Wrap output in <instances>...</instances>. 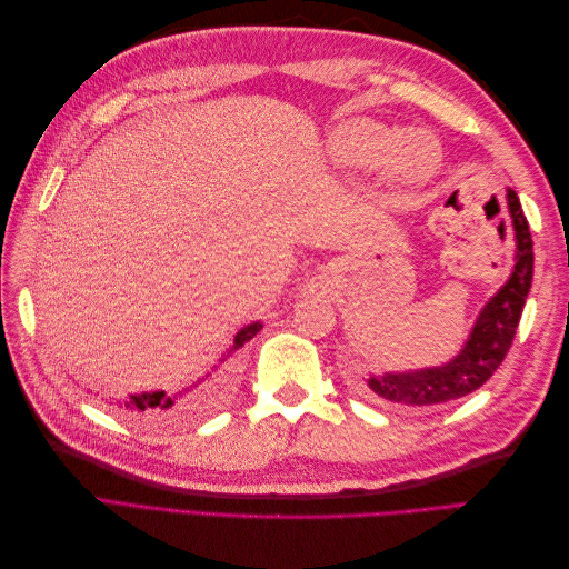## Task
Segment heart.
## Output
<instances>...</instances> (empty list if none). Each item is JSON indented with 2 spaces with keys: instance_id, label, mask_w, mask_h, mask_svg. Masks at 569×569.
<instances>
[{
  "instance_id": "obj_1",
  "label": "heart",
  "mask_w": 569,
  "mask_h": 569,
  "mask_svg": "<svg viewBox=\"0 0 569 569\" xmlns=\"http://www.w3.org/2000/svg\"><path fill=\"white\" fill-rule=\"evenodd\" d=\"M337 161L366 168L385 159L387 176L403 187H422L437 176L441 166V149L427 132H393L370 120H351L332 137Z\"/></svg>"
}]
</instances>
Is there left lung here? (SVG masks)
<instances>
[{
	"label": "left lung",
	"instance_id": "8db88e82",
	"mask_svg": "<svg viewBox=\"0 0 569 569\" xmlns=\"http://www.w3.org/2000/svg\"><path fill=\"white\" fill-rule=\"evenodd\" d=\"M506 201L515 239V266L510 278L481 308L470 337L465 339L462 349L449 363L406 372L366 375L363 389L375 399L401 408H432L472 393L503 363L515 330L520 325L533 274L531 232L515 189L508 187Z\"/></svg>",
	"mask_w": 569,
	"mask_h": 569
}]
</instances>
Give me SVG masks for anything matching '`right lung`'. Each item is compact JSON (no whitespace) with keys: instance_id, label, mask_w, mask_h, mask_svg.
Here are the masks:
<instances>
[{"instance_id":"right-lung-1","label":"right lung","mask_w":569,"mask_h":569,"mask_svg":"<svg viewBox=\"0 0 569 569\" xmlns=\"http://www.w3.org/2000/svg\"><path fill=\"white\" fill-rule=\"evenodd\" d=\"M263 322L256 320L244 325L242 330H239L230 343V349L222 353L220 363H226V360L237 351L242 349L249 339H253L258 332H261ZM216 368V366H213ZM211 377V372L206 375ZM197 380V385H189L182 387L180 391H142V393H130L128 399H120L116 401V406L126 412L128 418L132 420H140V422H149V425H176L184 418H189L194 412L197 403H199V393H194V389L206 380Z\"/></svg>"}]
</instances>
